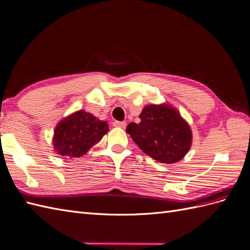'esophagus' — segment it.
Returning <instances> with one entry per match:
<instances>
[{
    "label": "esophagus",
    "mask_w": 250,
    "mask_h": 250,
    "mask_svg": "<svg viewBox=\"0 0 250 250\" xmlns=\"http://www.w3.org/2000/svg\"><path fill=\"white\" fill-rule=\"evenodd\" d=\"M113 126L114 127H120V128H125V127H126V122L115 121V122H113Z\"/></svg>",
    "instance_id": "obj_1"
}]
</instances>
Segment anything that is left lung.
Wrapping results in <instances>:
<instances>
[{"instance_id": "1", "label": "left lung", "mask_w": 250, "mask_h": 250, "mask_svg": "<svg viewBox=\"0 0 250 250\" xmlns=\"http://www.w3.org/2000/svg\"><path fill=\"white\" fill-rule=\"evenodd\" d=\"M126 131L146 155L161 163H175L184 158L192 144V131L176 109L167 104L147 105Z\"/></svg>"}]
</instances>
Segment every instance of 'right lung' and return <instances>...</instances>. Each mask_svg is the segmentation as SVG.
I'll list each match as a JSON object with an SVG mask.
<instances>
[{"mask_svg": "<svg viewBox=\"0 0 250 250\" xmlns=\"http://www.w3.org/2000/svg\"><path fill=\"white\" fill-rule=\"evenodd\" d=\"M108 130L107 122L78 110L57 124L53 137L54 149L65 158L82 157L99 143Z\"/></svg>", "mask_w": 250, "mask_h": 250, "instance_id": "right-lung-1", "label": "right lung"}]
</instances>
